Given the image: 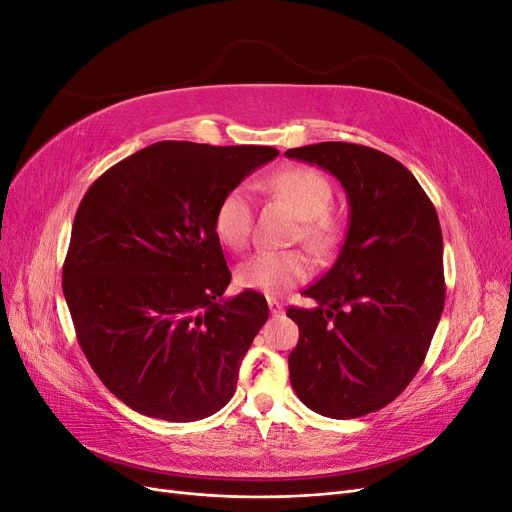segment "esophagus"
<instances>
[{"instance_id":"1","label":"esophagus","mask_w":512,"mask_h":512,"mask_svg":"<svg viewBox=\"0 0 512 512\" xmlns=\"http://www.w3.org/2000/svg\"><path fill=\"white\" fill-rule=\"evenodd\" d=\"M267 303H269V312H271V316H282L284 314V305H282V301H277L275 297H269L267 299Z\"/></svg>"}]
</instances>
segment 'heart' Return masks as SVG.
<instances>
[{
	"instance_id": "heart-1",
	"label": "heart",
	"mask_w": 512,
	"mask_h": 512,
	"mask_svg": "<svg viewBox=\"0 0 512 512\" xmlns=\"http://www.w3.org/2000/svg\"><path fill=\"white\" fill-rule=\"evenodd\" d=\"M269 188L284 198L303 218V239L314 250H329L337 239V222L331 218L333 188L329 179L314 168H286L271 177ZM254 226V203L247 185H237L226 192L213 213V230L218 239L243 250L250 241ZM312 273V260L301 250H262L243 260L237 269V282L243 288L277 294L297 282H303Z\"/></svg>"
}]
</instances>
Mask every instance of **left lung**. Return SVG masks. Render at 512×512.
<instances>
[{
    "label": "left lung",
    "instance_id": "obj_1",
    "mask_svg": "<svg viewBox=\"0 0 512 512\" xmlns=\"http://www.w3.org/2000/svg\"><path fill=\"white\" fill-rule=\"evenodd\" d=\"M331 173L350 220L333 267L303 290L316 307H290L299 344L288 356L303 404L329 418L384 408L421 369L444 309L442 230L410 170L352 143L288 149Z\"/></svg>",
    "mask_w": 512,
    "mask_h": 512
}]
</instances>
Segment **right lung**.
I'll return each mask as SVG.
<instances>
[{
  "instance_id": "add662e5",
  "label": "right lung",
  "mask_w": 512,
  "mask_h": 512,
  "mask_svg": "<svg viewBox=\"0 0 512 512\" xmlns=\"http://www.w3.org/2000/svg\"><path fill=\"white\" fill-rule=\"evenodd\" d=\"M275 147L153 143L91 183L74 215L64 297L98 378L145 416L192 423L235 395L267 299H224L213 213Z\"/></svg>"
}]
</instances>
